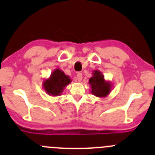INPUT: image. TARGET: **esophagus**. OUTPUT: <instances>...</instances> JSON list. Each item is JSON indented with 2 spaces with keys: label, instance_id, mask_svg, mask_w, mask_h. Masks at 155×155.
<instances>
[{
  "label": "esophagus",
  "instance_id": "34e87169",
  "mask_svg": "<svg viewBox=\"0 0 155 155\" xmlns=\"http://www.w3.org/2000/svg\"><path fill=\"white\" fill-rule=\"evenodd\" d=\"M76 80L78 81V82H80L82 80V74L81 73H78L77 75H76Z\"/></svg>",
  "mask_w": 155,
  "mask_h": 155
}]
</instances>
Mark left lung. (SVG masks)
<instances>
[{
    "instance_id": "obj_1",
    "label": "left lung",
    "mask_w": 155,
    "mask_h": 155,
    "mask_svg": "<svg viewBox=\"0 0 155 155\" xmlns=\"http://www.w3.org/2000/svg\"><path fill=\"white\" fill-rule=\"evenodd\" d=\"M88 84L92 94L98 97H107L112 91V83L105 80L104 76L100 70H95L92 72Z\"/></svg>"
}]
</instances>
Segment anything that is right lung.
Here are the masks:
<instances>
[{"label":"right lung","mask_w":155,"mask_h":155,"mask_svg":"<svg viewBox=\"0 0 155 155\" xmlns=\"http://www.w3.org/2000/svg\"><path fill=\"white\" fill-rule=\"evenodd\" d=\"M72 82L70 76H67L64 72L57 68L51 73L47 79L43 82L45 91L52 97L60 96L65 88Z\"/></svg>","instance_id":"obj_1"}]
</instances>
